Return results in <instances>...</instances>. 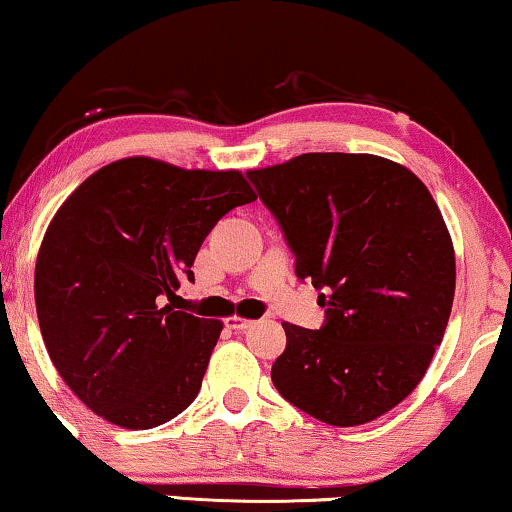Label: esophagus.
<instances>
[{"instance_id": "esophagus-1", "label": "esophagus", "mask_w": 512, "mask_h": 512, "mask_svg": "<svg viewBox=\"0 0 512 512\" xmlns=\"http://www.w3.org/2000/svg\"><path fill=\"white\" fill-rule=\"evenodd\" d=\"M251 324H254V321L244 319V317H237V314H233V317L226 319V326L233 328V331H247Z\"/></svg>"}]
</instances>
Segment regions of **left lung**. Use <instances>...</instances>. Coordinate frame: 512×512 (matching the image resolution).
<instances>
[{"instance_id": "1", "label": "left lung", "mask_w": 512, "mask_h": 512, "mask_svg": "<svg viewBox=\"0 0 512 512\" xmlns=\"http://www.w3.org/2000/svg\"><path fill=\"white\" fill-rule=\"evenodd\" d=\"M319 293V331L286 324L272 384L331 426L396 408L422 380L454 300V249L429 188L370 153H303L249 170Z\"/></svg>"}]
</instances>
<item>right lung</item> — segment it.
<instances>
[{
    "label": "right lung",
    "instance_id": "1",
    "mask_svg": "<svg viewBox=\"0 0 512 512\" xmlns=\"http://www.w3.org/2000/svg\"><path fill=\"white\" fill-rule=\"evenodd\" d=\"M237 170H181L116 160L53 216L34 268L44 345L95 415L153 429L198 396L221 321L163 306L223 214L254 202Z\"/></svg>",
    "mask_w": 512,
    "mask_h": 512
}]
</instances>
